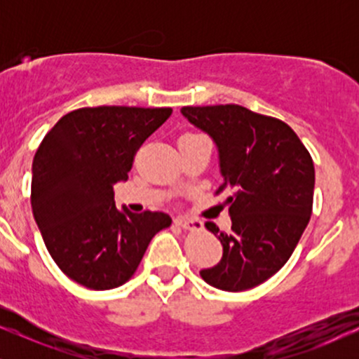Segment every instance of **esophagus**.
Wrapping results in <instances>:
<instances>
[{
    "label": "esophagus",
    "mask_w": 359,
    "mask_h": 359,
    "mask_svg": "<svg viewBox=\"0 0 359 359\" xmlns=\"http://www.w3.org/2000/svg\"><path fill=\"white\" fill-rule=\"evenodd\" d=\"M175 222L179 226H182L184 229H192V231H196V229H201L203 228V222L199 219H196V217H189V216H179L175 219Z\"/></svg>",
    "instance_id": "34e87169"
}]
</instances>
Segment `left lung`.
I'll list each match as a JSON object with an SVG mask.
<instances>
[{
    "label": "left lung",
    "mask_w": 359,
    "mask_h": 359,
    "mask_svg": "<svg viewBox=\"0 0 359 359\" xmlns=\"http://www.w3.org/2000/svg\"><path fill=\"white\" fill-rule=\"evenodd\" d=\"M194 126L216 143L231 231L205 228L219 238L222 258L201 270L209 285L248 290L273 277L294 253L314 201V162L287 123L238 104L185 106Z\"/></svg>",
    "instance_id": "1"
}]
</instances>
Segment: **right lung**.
Wrapping results in <instances>:
<instances>
[{
	"instance_id": "1",
	"label": "right lung",
	"mask_w": 359,
	"mask_h": 359,
	"mask_svg": "<svg viewBox=\"0 0 359 359\" xmlns=\"http://www.w3.org/2000/svg\"><path fill=\"white\" fill-rule=\"evenodd\" d=\"M172 108L97 106L62 116L32 165V209L53 262L74 282L109 290L131 278L165 212L123 211L113 185L128 180L135 154Z\"/></svg>"
}]
</instances>
